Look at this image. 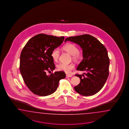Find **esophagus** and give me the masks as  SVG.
I'll return each instance as SVG.
<instances>
[{
  "mask_svg": "<svg viewBox=\"0 0 129 129\" xmlns=\"http://www.w3.org/2000/svg\"><path fill=\"white\" fill-rule=\"evenodd\" d=\"M72 76V75H66L67 78H70V77H71Z\"/></svg>",
  "mask_w": 129,
  "mask_h": 129,
  "instance_id": "obj_1",
  "label": "esophagus"
}]
</instances>
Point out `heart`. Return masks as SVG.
Wrapping results in <instances>:
<instances>
[{
    "label": "heart",
    "mask_w": 129,
    "mask_h": 129,
    "mask_svg": "<svg viewBox=\"0 0 129 129\" xmlns=\"http://www.w3.org/2000/svg\"><path fill=\"white\" fill-rule=\"evenodd\" d=\"M64 51L68 52L69 54L72 55V57L75 59H78L80 57V54L78 51V48L72 43H68L62 47ZM51 57L55 61H57L59 58V52L57 49H54L51 53ZM58 70L63 71L67 73H70V71L74 69V66L72 64H66L60 63L57 66Z\"/></svg>",
    "instance_id": "heart-1"
}]
</instances>
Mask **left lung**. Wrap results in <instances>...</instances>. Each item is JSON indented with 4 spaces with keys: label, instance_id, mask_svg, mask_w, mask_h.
I'll list each match as a JSON object with an SVG mask.
<instances>
[{
    "label": "left lung",
    "instance_id": "obj_1",
    "mask_svg": "<svg viewBox=\"0 0 129 129\" xmlns=\"http://www.w3.org/2000/svg\"><path fill=\"white\" fill-rule=\"evenodd\" d=\"M67 41L78 44L82 49L83 58L77 70L86 71L84 74H76L80 82L74 87L78 94L90 96L97 93L105 85L109 76V58L105 46L89 35L67 38Z\"/></svg>",
    "mask_w": 129,
    "mask_h": 129
}]
</instances>
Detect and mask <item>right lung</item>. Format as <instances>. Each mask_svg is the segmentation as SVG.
Masks as SVG:
<instances>
[{
    "label": "right lung",
    "instance_id": "right-lung-1",
    "mask_svg": "<svg viewBox=\"0 0 129 129\" xmlns=\"http://www.w3.org/2000/svg\"><path fill=\"white\" fill-rule=\"evenodd\" d=\"M64 37H58L41 34L30 39L23 47L20 58V70L28 88L42 96L53 93L59 81L66 78L63 71H56L50 75L55 68L51 57L52 51L62 43Z\"/></svg>",
    "mask_w": 129,
    "mask_h": 129
}]
</instances>
